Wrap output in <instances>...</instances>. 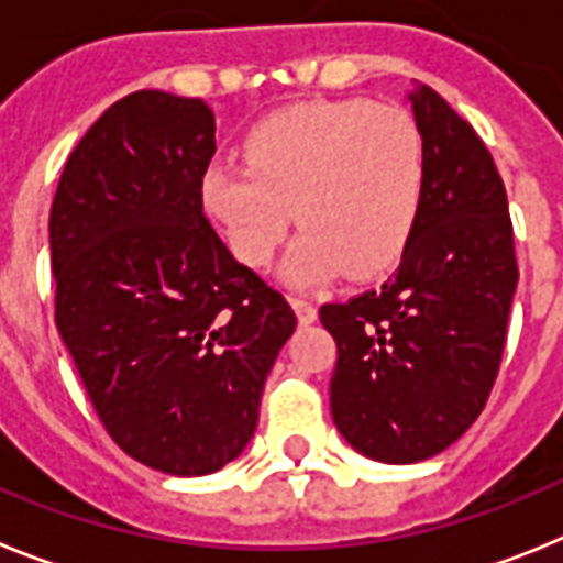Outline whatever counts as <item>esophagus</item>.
<instances>
[{"instance_id":"1","label":"esophagus","mask_w":563,"mask_h":563,"mask_svg":"<svg viewBox=\"0 0 563 563\" xmlns=\"http://www.w3.org/2000/svg\"><path fill=\"white\" fill-rule=\"evenodd\" d=\"M292 310H296V316H298V321H301V324H312V321L318 318V307L312 305L310 298H305V296L292 298Z\"/></svg>"}]
</instances>
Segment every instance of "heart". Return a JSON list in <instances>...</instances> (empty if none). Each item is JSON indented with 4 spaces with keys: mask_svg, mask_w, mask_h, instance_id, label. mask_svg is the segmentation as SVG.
Masks as SVG:
<instances>
[{
    "mask_svg": "<svg viewBox=\"0 0 563 563\" xmlns=\"http://www.w3.org/2000/svg\"><path fill=\"white\" fill-rule=\"evenodd\" d=\"M245 162L213 161L202 200L245 265L265 267L292 213L285 276L318 285L346 271L366 278L402 251L417 222L426 143L400 107L305 103L276 112L245 137Z\"/></svg>",
    "mask_w": 563,
    "mask_h": 563,
    "instance_id": "obj_1",
    "label": "heart"
}]
</instances>
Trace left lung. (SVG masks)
Instances as JSON below:
<instances>
[{"label": "left lung", "instance_id": "obj_1", "mask_svg": "<svg viewBox=\"0 0 563 563\" xmlns=\"http://www.w3.org/2000/svg\"><path fill=\"white\" fill-rule=\"evenodd\" d=\"M409 101L426 180L400 265L380 287L318 312L338 343L332 420L352 449L389 465L440 454L482 415L519 282L490 152L431 87L417 84Z\"/></svg>", "mask_w": 563, "mask_h": 563}]
</instances>
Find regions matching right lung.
I'll return each instance as SVG.
<instances>
[{"label":"right lung","instance_id":"obj_1","mask_svg":"<svg viewBox=\"0 0 563 563\" xmlns=\"http://www.w3.org/2000/svg\"><path fill=\"white\" fill-rule=\"evenodd\" d=\"M213 114L141 89L81 137L49 211L56 327L103 429L132 460L206 476L251 442L285 296L202 213Z\"/></svg>","mask_w":563,"mask_h":563}]
</instances>
